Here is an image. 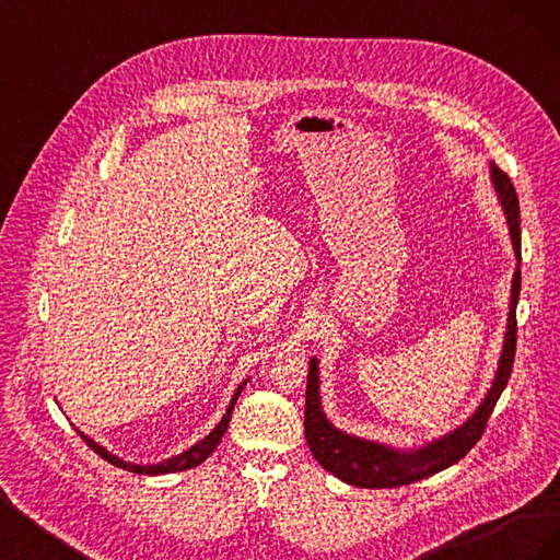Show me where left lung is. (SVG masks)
<instances>
[{
    "label": "left lung",
    "mask_w": 560,
    "mask_h": 560,
    "mask_svg": "<svg viewBox=\"0 0 560 560\" xmlns=\"http://www.w3.org/2000/svg\"><path fill=\"white\" fill-rule=\"evenodd\" d=\"M490 182L498 194L500 206L504 210L506 229L516 257V270L512 278L510 294V313H506V331L504 343L498 360L495 378L490 383L486 397L474 409V413L453 428L451 432L425 442L416 448H395L381 442H371L364 436H354L338 430L322 409L319 397V362L311 360L308 385H306V418H303V430H306V442L315 460L331 471L336 479H341L358 488H397L428 479L432 474L442 471L460 460L467 451L479 442L486 422L493 413L502 389L512 376L514 352H516V303L521 294V217H518V196L512 179L502 173L495 163H490Z\"/></svg>",
    "instance_id": "8db88e82"
}]
</instances>
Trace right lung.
Segmentation results:
<instances>
[{"label": "right lung", "mask_w": 560, "mask_h": 560, "mask_svg": "<svg viewBox=\"0 0 560 560\" xmlns=\"http://www.w3.org/2000/svg\"><path fill=\"white\" fill-rule=\"evenodd\" d=\"M247 381H249V378H245V381L238 385V389H235V395H233L231 401H229L226 413L222 416V420L217 422V428H214L206 439H200V442H196L191 448H186L184 453L167 457V460H161V463H156V465L128 463V460H124V457H118V455L109 453L105 446H100V444L95 442V439H91L89 434H83V432H79V430H77V432L81 434L83 442H86L100 457H105L107 463H112V465H116V467H121V469H128V471H132V474H149V477H159V474H173V471L191 469V467L200 465L202 460H208L210 453L219 446V442H222V436H224V432H226V428H229V422H231L233 406H235V401H238V395L243 393V387L247 385Z\"/></svg>", "instance_id": "1"}]
</instances>
